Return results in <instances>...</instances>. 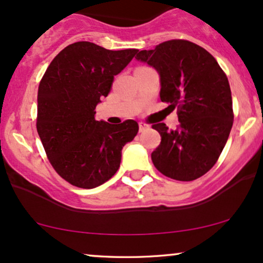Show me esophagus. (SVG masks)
<instances>
[{
	"instance_id": "obj_1",
	"label": "esophagus",
	"mask_w": 263,
	"mask_h": 263,
	"mask_svg": "<svg viewBox=\"0 0 263 263\" xmlns=\"http://www.w3.org/2000/svg\"><path fill=\"white\" fill-rule=\"evenodd\" d=\"M138 127H140V132H143V131H146L147 128H148V125H146L144 122H140V123H138Z\"/></svg>"
}]
</instances>
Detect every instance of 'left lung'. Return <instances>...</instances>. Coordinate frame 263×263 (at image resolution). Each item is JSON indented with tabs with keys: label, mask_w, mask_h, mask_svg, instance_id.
<instances>
[{
	"label": "left lung",
	"mask_w": 263,
	"mask_h": 263,
	"mask_svg": "<svg viewBox=\"0 0 263 263\" xmlns=\"http://www.w3.org/2000/svg\"><path fill=\"white\" fill-rule=\"evenodd\" d=\"M136 59L158 73L161 100L178 106L177 129L163 122L152 126L161 135V144L151 155L153 164L182 182L204 176L218 161L234 121L225 73L209 52L183 39L138 50Z\"/></svg>",
	"instance_id": "left-lung-1"
}]
</instances>
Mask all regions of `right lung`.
<instances>
[{"instance_id": "right-lung-1", "label": "right lung", "mask_w": 263, "mask_h": 263, "mask_svg": "<svg viewBox=\"0 0 263 263\" xmlns=\"http://www.w3.org/2000/svg\"><path fill=\"white\" fill-rule=\"evenodd\" d=\"M137 49L108 50L77 42L52 60L38 87L37 131L49 162L75 186L96 188L116 173L122 148L138 132L134 120L110 125L96 121L95 108L114 77Z\"/></svg>"}]
</instances>
